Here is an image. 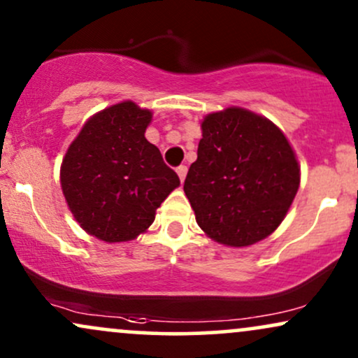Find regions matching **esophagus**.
<instances>
[{
	"instance_id": "1",
	"label": "esophagus",
	"mask_w": 358,
	"mask_h": 358,
	"mask_svg": "<svg viewBox=\"0 0 358 358\" xmlns=\"http://www.w3.org/2000/svg\"><path fill=\"white\" fill-rule=\"evenodd\" d=\"M176 172H178L180 182H184V179H186V176H187V167L186 166H179L178 169H176Z\"/></svg>"
}]
</instances>
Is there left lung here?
<instances>
[{
	"mask_svg": "<svg viewBox=\"0 0 358 358\" xmlns=\"http://www.w3.org/2000/svg\"><path fill=\"white\" fill-rule=\"evenodd\" d=\"M203 138L186 192L208 238L245 248L275 233L300 187V164L278 125L248 108L228 107L201 122Z\"/></svg>",
	"mask_w": 358,
	"mask_h": 358,
	"instance_id": "1",
	"label": "left lung"
}]
</instances>
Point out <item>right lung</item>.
<instances>
[{
    "instance_id": "add662e5",
    "label": "right lung",
    "mask_w": 358,
    "mask_h": 358,
    "mask_svg": "<svg viewBox=\"0 0 358 358\" xmlns=\"http://www.w3.org/2000/svg\"><path fill=\"white\" fill-rule=\"evenodd\" d=\"M152 112L124 100L83 124L66 149L60 184L80 228L100 241L125 243L145 233L180 180L145 138Z\"/></svg>"
}]
</instances>
